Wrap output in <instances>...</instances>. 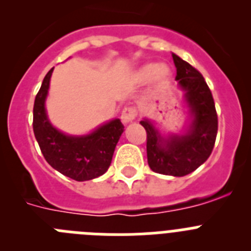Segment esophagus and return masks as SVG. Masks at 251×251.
I'll return each mask as SVG.
<instances>
[{
    "label": "esophagus",
    "instance_id": "34e87169",
    "mask_svg": "<svg viewBox=\"0 0 251 251\" xmlns=\"http://www.w3.org/2000/svg\"><path fill=\"white\" fill-rule=\"evenodd\" d=\"M137 117V109L134 108V106H126L123 110H122V115H121V118H122V122L123 123H129V122H132L133 119L136 118Z\"/></svg>",
    "mask_w": 251,
    "mask_h": 251
}]
</instances>
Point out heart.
Masks as SVG:
<instances>
[{"label":"heart","mask_w":251,"mask_h":251,"mask_svg":"<svg viewBox=\"0 0 251 251\" xmlns=\"http://www.w3.org/2000/svg\"><path fill=\"white\" fill-rule=\"evenodd\" d=\"M153 75H156V79L159 81H166L170 76V69L168 66L163 65H157V64H150V65H146L145 68L142 69L141 73H139V77L142 80H147L150 77H152Z\"/></svg>","instance_id":"heart-1"}]
</instances>
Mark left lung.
<instances>
[{
  "label": "left lung",
  "instance_id": "left-lung-1",
  "mask_svg": "<svg viewBox=\"0 0 251 251\" xmlns=\"http://www.w3.org/2000/svg\"><path fill=\"white\" fill-rule=\"evenodd\" d=\"M176 65V80L186 90V100L191 108L190 130L185 136L163 139L152 123L145 119L141 124L147 132V158L153 172L168 176H186L200 167L214 150L217 134V113L211 90L201 73L172 54Z\"/></svg>",
  "mask_w": 251,
  "mask_h": 251
}]
</instances>
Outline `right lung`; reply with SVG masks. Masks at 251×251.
<instances>
[{
  "label": "right lung",
  "mask_w": 251,
  "mask_h": 251,
  "mask_svg": "<svg viewBox=\"0 0 251 251\" xmlns=\"http://www.w3.org/2000/svg\"><path fill=\"white\" fill-rule=\"evenodd\" d=\"M52 70L54 68L44 77L34 103L32 127L41 153L51 167L75 181L101 176L109 168L124 126L119 119H114L84 137L65 136L55 129L45 112V98Z\"/></svg>",
  "instance_id": "1"
}]
</instances>
